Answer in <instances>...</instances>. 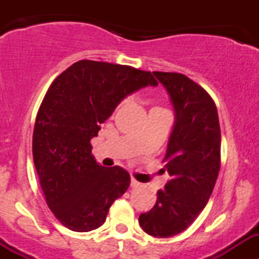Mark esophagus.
<instances>
[{"instance_id":"esophagus-1","label":"esophagus","mask_w":259,"mask_h":259,"mask_svg":"<svg viewBox=\"0 0 259 259\" xmlns=\"http://www.w3.org/2000/svg\"><path fill=\"white\" fill-rule=\"evenodd\" d=\"M140 185V183L138 182V180H135L134 178H132V180H130V187L132 188H138Z\"/></svg>"}]
</instances>
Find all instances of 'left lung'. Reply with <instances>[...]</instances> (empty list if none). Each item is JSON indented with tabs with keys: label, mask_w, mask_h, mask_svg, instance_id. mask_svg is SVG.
<instances>
[{
	"label": "left lung",
	"mask_w": 259,
	"mask_h": 259,
	"mask_svg": "<svg viewBox=\"0 0 259 259\" xmlns=\"http://www.w3.org/2000/svg\"><path fill=\"white\" fill-rule=\"evenodd\" d=\"M176 113L164 156L170 179L156 203L140 214L145 233L168 238L185 231L209 200L221 168V126L209 94L183 74L154 71Z\"/></svg>",
	"instance_id": "left-lung-1"
}]
</instances>
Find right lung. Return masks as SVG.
Returning <instances> with one entry per match:
<instances>
[{
  "mask_svg": "<svg viewBox=\"0 0 259 259\" xmlns=\"http://www.w3.org/2000/svg\"><path fill=\"white\" fill-rule=\"evenodd\" d=\"M156 85L149 71L91 60L75 62L51 83L36 116L32 154L46 203L66 228H99L127 190L129 173L100 165L90 140L126 96Z\"/></svg>",
  "mask_w": 259,
  "mask_h": 259,
  "instance_id": "right-lung-1",
  "label": "right lung"
}]
</instances>
